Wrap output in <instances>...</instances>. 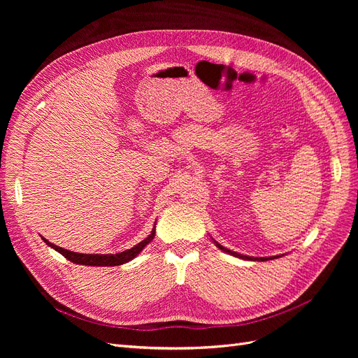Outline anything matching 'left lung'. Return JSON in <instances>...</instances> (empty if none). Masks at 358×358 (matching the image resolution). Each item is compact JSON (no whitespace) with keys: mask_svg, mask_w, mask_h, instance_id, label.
Masks as SVG:
<instances>
[{"mask_svg":"<svg viewBox=\"0 0 358 358\" xmlns=\"http://www.w3.org/2000/svg\"><path fill=\"white\" fill-rule=\"evenodd\" d=\"M216 247L219 248V250H222V251H224V252H229L231 255H234V257H238V258H243V259H251V261H266V259H273V258H278V257H267V258H254V257H248V255H241V254H238V252H234V251H231V250H228V248H224V247H222L220 243H217L216 242Z\"/></svg>","mask_w":358,"mask_h":358,"instance_id":"obj_1","label":"left lung"}]
</instances>
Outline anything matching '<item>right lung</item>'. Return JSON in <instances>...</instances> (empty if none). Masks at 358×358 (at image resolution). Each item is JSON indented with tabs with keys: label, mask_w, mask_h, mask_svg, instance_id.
I'll return each instance as SVG.
<instances>
[{
	"label": "right lung",
	"mask_w": 358,
	"mask_h": 358,
	"mask_svg": "<svg viewBox=\"0 0 358 358\" xmlns=\"http://www.w3.org/2000/svg\"><path fill=\"white\" fill-rule=\"evenodd\" d=\"M155 236V228L150 232V235L148 238H145L142 242H139L138 245H135L134 248L126 250L123 252L119 254H108V255H100V254H78V252H72L68 250H64L55 243L49 242L48 239L42 238L49 247H52L55 251L61 252L66 259L75 262V264H83V266H96V267H113V266H122L124 262L134 259L148 243L154 239Z\"/></svg>",
	"instance_id": "add662e5"
}]
</instances>
